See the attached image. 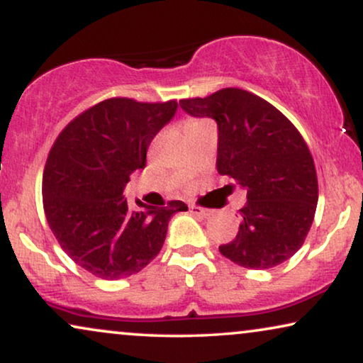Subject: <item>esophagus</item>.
<instances>
[{"label":"esophagus","mask_w":363,"mask_h":363,"mask_svg":"<svg viewBox=\"0 0 363 363\" xmlns=\"http://www.w3.org/2000/svg\"><path fill=\"white\" fill-rule=\"evenodd\" d=\"M190 213L193 215H198V216H210L211 215V210H206V208H201V206H196V205H190Z\"/></svg>","instance_id":"1"}]
</instances>
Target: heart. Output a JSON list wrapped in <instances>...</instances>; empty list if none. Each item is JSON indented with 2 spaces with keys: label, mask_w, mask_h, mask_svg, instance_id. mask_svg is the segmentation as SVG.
Returning <instances> with one entry per match:
<instances>
[{
  "label": "heart",
  "mask_w": 363,
  "mask_h": 363,
  "mask_svg": "<svg viewBox=\"0 0 363 363\" xmlns=\"http://www.w3.org/2000/svg\"><path fill=\"white\" fill-rule=\"evenodd\" d=\"M208 121L205 118H188L185 122V130H190V128H195V127H200L203 123H206Z\"/></svg>",
  "instance_id": "obj_1"
}]
</instances>
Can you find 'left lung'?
<instances>
[{"mask_svg":"<svg viewBox=\"0 0 363 363\" xmlns=\"http://www.w3.org/2000/svg\"><path fill=\"white\" fill-rule=\"evenodd\" d=\"M180 106L193 117L215 118L218 173L246 190L240 231L220 246L221 255L247 269H269L294 256L319 198L314 158L299 130L264 99L238 87Z\"/></svg>","mask_w":363,"mask_h":363,"instance_id":"left-lung-1","label":"left lung"}]
</instances>
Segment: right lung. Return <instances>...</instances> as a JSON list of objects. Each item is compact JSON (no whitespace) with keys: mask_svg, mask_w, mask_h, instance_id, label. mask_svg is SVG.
<instances>
[{"mask_svg":"<svg viewBox=\"0 0 363 363\" xmlns=\"http://www.w3.org/2000/svg\"><path fill=\"white\" fill-rule=\"evenodd\" d=\"M177 107V101L106 99L69 122L49 152L43 175L49 228L67 256L101 279L142 271L160 252L170 218L188 210L175 200L133 211L122 195Z\"/></svg>","mask_w":363,"mask_h":363,"instance_id":"1","label":"right lung"}]
</instances>
